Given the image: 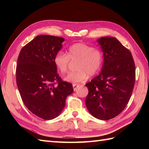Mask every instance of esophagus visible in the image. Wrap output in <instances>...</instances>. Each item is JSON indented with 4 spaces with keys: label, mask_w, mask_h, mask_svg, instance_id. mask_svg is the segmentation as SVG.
Listing matches in <instances>:
<instances>
[{
    "label": "esophagus",
    "mask_w": 149,
    "mask_h": 149,
    "mask_svg": "<svg viewBox=\"0 0 149 149\" xmlns=\"http://www.w3.org/2000/svg\"><path fill=\"white\" fill-rule=\"evenodd\" d=\"M79 86V84H73V88H74V91L76 90Z\"/></svg>",
    "instance_id": "obj_1"
}]
</instances>
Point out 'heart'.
I'll return each instance as SVG.
<instances>
[{"label": "heart", "instance_id": "1", "mask_svg": "<svg viewBox=\"0 0 149 149\" xmlns=\"http://www.w3.org/2000/svg\"><path fill=\"white\" fill-rule=\"evenodd\" d=\"M70 59L77 60L76 72H70L65 77L68 83H78L86 81L89 75L91 76L97 74L102 67L104 56L101 50L93 48L83 43H76L69 47L67 54L60 52L54 59V63L61 74L67 71Z\"/></svg>", "mask_w": 149, "mask_h": 149}]
</instances>
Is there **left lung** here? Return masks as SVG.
<instances>
[{
	"label": "left lung",
	"mask_w": 149,
	"mask_h": 149,
	"mask_svg": "<svg viewBox=\"0 0 149 149\" xmlns=\"http://www.w3.org/2000/svg\"><path fill=\"white\" fill-rule=\"evenodd\" d=\"M103 52L100 74L86 83L85 103L95 118L107 120L118 115L130 99L135 82V65L131 52L114 37L97 40Z\"/></svg>",
	"instance_id": "1"
}]
</instances>
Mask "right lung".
Segmentation results:
<instances>
[{
	"label": "right lung",
	"instance_id": "obj_1",
	"mask_svg": "<svg viewBox=\"0 0 149 149\" xmlns=\"http://www.w3.org/2000/svg\"><path fill=\"white\" fill-rule=\"evenodd\" d=\"M64 41L58 36H37L22 49L18 58L16 77L22 101L44 120L58 117L74 91L72 84L61 80L54 63Z\"/></svg>",
	"mask_w": 149,
	"mask_h": 149
}]
</instances>
